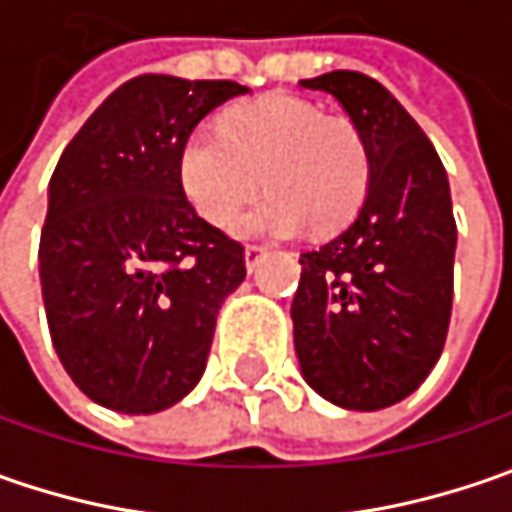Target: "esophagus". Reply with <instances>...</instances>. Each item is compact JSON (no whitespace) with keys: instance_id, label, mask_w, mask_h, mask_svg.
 <instances>
[{"instance_id":"obj_1","label":"esophagus","mask_w":512,"mask_h":512,"mask_svg":"<svg viewBox=\"0 0 512 512\" xmlns=\"http://www.w3.org/2000/svg\"><path fill=\"white\" fill-rule=\"evenodd\" d=\"M243 257H246V269L249 272H255V266L266 257V249L263 246H246V252H243Z\"/></svg>"}]
</instances>
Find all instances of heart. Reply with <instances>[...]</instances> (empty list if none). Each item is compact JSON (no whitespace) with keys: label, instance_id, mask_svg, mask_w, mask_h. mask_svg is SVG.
<instances>
[{"label":"heart","instance_id":"obj_1","mask_svg":"<svg viewBox=\"0 0 512 512\" xmlns=\"http://www.w3.org/2000/svg\"><path fill=\"white\" fill-rule=\"evenodd\" d=\"M260 171L272 194L240 214L234 232L243 237L344 226L367 197L372 168L355 125L292 94L234 108L223 128H197L180 151L183 191L214 226H229L255 197Z\"/></svg>","mask_w":512,"mask_h":512}]
</instances>
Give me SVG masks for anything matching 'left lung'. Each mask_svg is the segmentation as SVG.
Returning a JSON list of instances; mask_svg holds the SVG:
<instances>
[{
  "instance_id": "left-lung-1",
  "label": "left lung",
  "mask_w": 512,
  "mask_h": 512,
  "mask_svg": "<svg viewBox=\"0 0 512 512\" xmlns=\"http://www.w3.org/2000/svg\"><path fill=\"white\" fill-rule=\"evenodd\" d=\"M300 88L341 102L372 168L355 220L300 255V372L344 410H384L424 384L447 341L458 234L447 171L404 105L367 74L332 71Z\"/></svg>"
}]
</instances>
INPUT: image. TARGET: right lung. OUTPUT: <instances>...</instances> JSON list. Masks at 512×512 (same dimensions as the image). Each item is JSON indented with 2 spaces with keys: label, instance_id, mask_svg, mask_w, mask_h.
Listing matches in <instances>:
<instances>
[{
  "label": "right lung",
  "instance_id": "right-lung-1",
  "mask_svg": "<svg viewBox=\"0 0 512 512\" xmlns=\"http://www.w3.org/2000/svg\"><path fill=\"white\" fill-rule=\"evenodd\" d=\"M229 79L143 74L120 85L62 151L48 186L39 280L65 372L128 415L197 387L223 300L246 278L243 246L194 212L180 151Z\"/></svg>",
  "mask_w": 512,
  "mask_h": 512
}]
</instances>
